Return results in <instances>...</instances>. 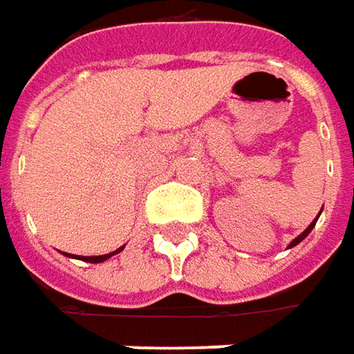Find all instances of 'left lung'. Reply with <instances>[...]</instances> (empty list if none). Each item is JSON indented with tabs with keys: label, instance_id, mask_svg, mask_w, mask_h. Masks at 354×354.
<instances>
[{
	"label": "left lung",
	"instance_id": "1",
	"mask_svg": "<svg viewBox=\"0 0 354 354\" xmlns=\"http://www.w3.org/2000/svg\"><path fill=\"white\" fill-rule=\"evenodd\" d=\"M321 214V212H319ZM317 218H319V216H317ZM317 218H315V221H313V223H311V225L307 226L306 230H304V232H301V234H299V236L297 238H293L292 242H290V246H288V248H293V246H297V244H299V242H301V240H304V238L307 236V234H309V232H311V230H313V226H315V223H317Z\"/></svg>",
	"mask_w": 354,
	"mask_h": 354
}]
</instances>
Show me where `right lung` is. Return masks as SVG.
<instances>
[{
	"mask_svg": "<svg viewBox=\"0 0 354 354\" xmlns=\"http://www.w3.org/2000/svg\"><path fill=\"white\" fill-rule=\"evenodd\" d=\"M122 250H124V246H122V248H118V250L110 252V254H104V256H73V258H78V260H82V262H90V264H100V262H104V260L112 258L114 254H120ZM66 256H71V254H66Z\"/></svg>",
	"mask_w": 354,
	"mask_h": 354,
	"instance_id": "add662e5",
	"label": "right lung"
}]
</instances>
